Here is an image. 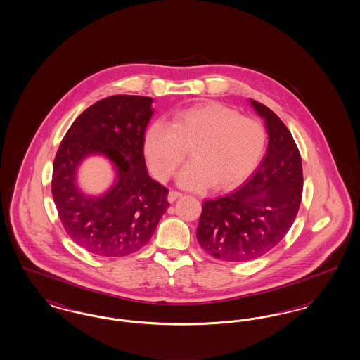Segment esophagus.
Segmentation results:
<instances>
[{"instance_id":"obj_1","label":"esophagus","mask_w":360,"mask_h":360,"mask_svg":"<svg viewBox=\"0 0 360 360\" xmlns=\"http://www.w3.org/2000/svg\"><path fill=\"white\" fill-rule=\"evenodd\" d=\"M182 194L179 193V191H174L172 190L170 193H169V197H167V200H169V202H174V201H176V198H179Z\"/></svg>"}]
</instances>
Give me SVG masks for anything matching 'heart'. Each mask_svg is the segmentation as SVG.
<instances>
[{"label": "heart", "instance_id": "heart-1", "mask_svg": "<svg viewBox=\"0 0 360 360\" xmlns=\"http://www.w3.org/2000/svg\"><path fill=\"white\" fill-rule=\"evenodd\" d=\"M266 129L257 119L219 103H198L178 110L172 125L153 122L143 151L155 178L166 181L185 159L191 162L176 176L181 188L226 190L240 185L257 169L266 148Z\"/></svg>", "mask_w": 360, "mask_h": 360}]
</instances>
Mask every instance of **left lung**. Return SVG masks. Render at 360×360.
<instances>
[{
    "instance_id": "left-lung-1",
    "label": "left lung",
    "mask_w": 360,
    "mask_h": 360,
    "mask_svg": "<svg viewBox=\"0 0 360 360\" xmlns=\"http://www.w3.org/2000/svg\"><path fill=\"white\" fill-rule=\"evenodd\" d=\"M250 103L269 134L266 155L239 190L204 202L197 228L200 245L225 262H250L271 251L289 232L302 197V162L290 131L271 109Z\"/></svg>"
}]
</instances>
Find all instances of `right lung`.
<instances>
[{
  "label": "right lung",
  "instance_id": "right-lung-1",
  "mask_svg": "<svg viewBox=\"0 0 360 360\" xmlns=\"http://www.w3.org/2000/svg\"><path fill=\"white\" fill-rule=\"evenodd\" d=\"M154 100L112 96L87 108L70 127L53 160L52 197L70 238L98 257L129 255L144 247L170 206L169 190L147 172L143 140ZM103 155L115 179L101 195H87L77 170Z\"/></svg>",
  "mask_w": 360,
  "mask_h": 360
}]
</instances>
